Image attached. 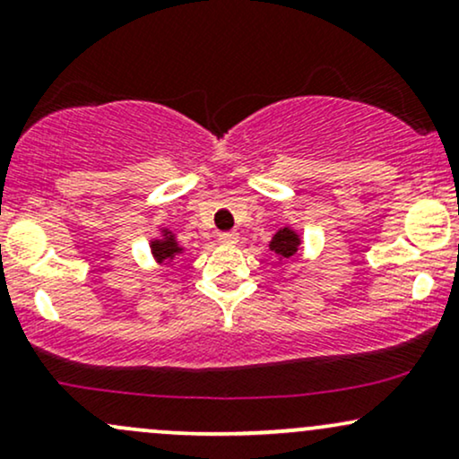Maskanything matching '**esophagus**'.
I'll return each mask as SVG.
<instances>
[{"label": "esophagus", "instance_id": "esophagus-1", "mask_svg": "<svg viewBox=\"0 0 459 459\" xmlns=\"http://www.w3.org/2000/svg\"><path fill=\"white\" fill-rule=\"evenodd\" d=\"M220 244H226V246H235L237 241H239V237H237V233H222L218 237Z\"/></svg>", "mask_w": 459, "mask_h": 459}]
</instances>
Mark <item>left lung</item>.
Listing matches in <instances>:
<instances>
[{"label": "left lung", "instance_id": "obj_1", "mask_svg": "<svg viewBox=\"0 0 459 459\" xmlns=\"http://www.w3.org/2000/svg\"><path fill=\"white\" fill-rule=\"evenodd\" d=\"M299 246H302V235L291 224H287L273 233L270 244H267V252H272L273 259L282 265V263L298 259Z\"/></svg>", "mask_w": 459, "mask_h": 459}]
</instances>
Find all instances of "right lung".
I'll return each instance as SVG.
<instances>
[{
	"instance_id": "add662e5",
	"label": "right lung",
	"mask_w": 459,
	"mask_h": 459,
	"mask_svg": "<svg viewBox=\"0 0 459 459\" xmlns=\"http://www.w3.org/2000/svg\"><path fill=\"white\" fill-rule=\"evenodd\" d=\"M149 250L157 265H170V263L177 261V256L186 255L187 247L178 244L177 235L168 226H161L157 230V237H151L149 239Z\"/></svg>"
}]
</instances>
